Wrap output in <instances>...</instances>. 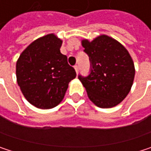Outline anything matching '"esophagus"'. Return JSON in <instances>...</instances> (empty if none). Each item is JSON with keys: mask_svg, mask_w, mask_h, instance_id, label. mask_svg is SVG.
I'll use <instances>...</instances> for the list:
<instances>
[{"mask_svg": "<svg viewBox=\"0 0 151 151\" xmlns=\"http://www.w3.org/2000/svg\"><path fill=\"white\" fill-rule=\"evenodd\" d=\"M74 69H75L76 73H78V65H75V66H74Z\"/></svg>", "mask_w": 151, "mask_h": 151, "instance_id": "34e87169", "label": "esophagus"}]
</instances>
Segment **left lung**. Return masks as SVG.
Masks as SVG:
<instances>
[{
	"label": "left lung",
	"instance_id": "left-lung-1",
	"mask_svg": "<svg viewBox=\"0 0 151 151\" xmlns=\"http://www.w3.org/2000/svg\"><path fill=\"white\" fill-rule=\"evenodd\" d=\"M81 44L91 62L90 74L78 76L88 98L101 108L118 105L129 94L135 78V65L129 51L106 35L93 41L83 39Z\"/></svg>",
	"mask_w": 151,
	"mask_h": 151
}]
</instances>
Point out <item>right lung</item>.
<instances>
[{"instance_id":"obj_1","label":"right lung","mask_w":151,"mask_h":151,"mask_svg":"<svg viewBox=\"0 0 151 151\" xmlns=\"http://www.w3.org/2000/svg\"><path fill=\"white\" fill-rule=\"evenodd\" d=\"M61 45L60 38L48 34L32 42L17 59V84L25 99L37 108L58 105L69 82L76 78L67 57L60 52Z\"/></svg>"}]
</instances>
